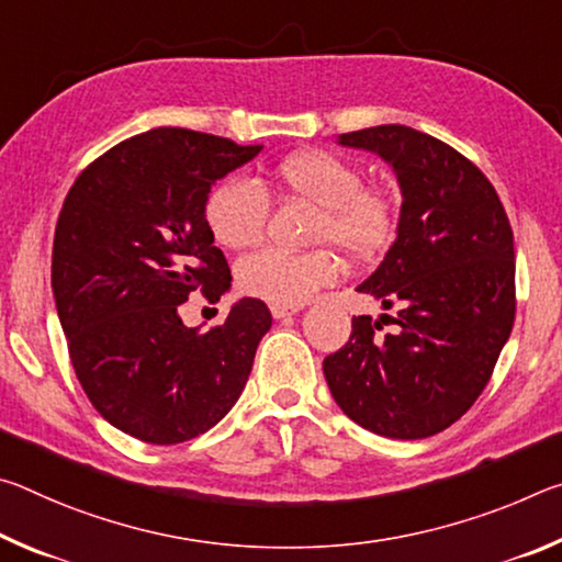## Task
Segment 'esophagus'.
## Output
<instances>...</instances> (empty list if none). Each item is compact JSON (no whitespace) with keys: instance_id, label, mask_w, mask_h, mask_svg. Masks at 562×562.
<instances>
[{"instance_id":"1","label":"esophagus","mask_w":562,"mask_h":562,"mask_svg":"<svg viewBox=\"0 0 562 562\" xmlns=\"http://www.w3.org/2000/svg\"><path fill=\"white\" fill-rule=\"evenodd\" d=\"M270 312H272L274 319H288L292 315H297L300 307H282V304H272Z\"/></svg>"}]
</instances>
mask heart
Wrapping results in <instances>:
<instances>
[{"label":"heart","instance_id":"b5f03b06","mask_svg":"<svg viewBox=\"0 0 562 562\" xmlns=\"http://www.w3.org/2000/svg\"><path fill=\"white\" fill-rule=\"evenodd\" d=\"M278 183L290 195L322 207L317 243H331L355 258H369L392 240L394 207L379 190L364 188L359 168L327 150H300L278 166ZM270 201L243 178L217 183L205 201V223L217 245L245 250L262 240ZM339 278L331 252H288L268 247L237 268L240 288L282 307H300Z\"/></svg>","mask_w":562,"mask_h":562}]
</instances>
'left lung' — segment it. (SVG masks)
I'll use <instances>...</instances> for the list:
<instances>
[{"label":"left lung","instance_id":"1","mask_svg":"<svg viewBox=\"0 0 562 562\" xmlns=\"http://www.w3.org/2000/svg\"><path fill=\"white\" fill-rule=\"evenodd\" d=\"M339 146L392 166L396 240L357 292L396 307L351 319L325 379L351 422L389 439H426L469 412L516 317V252L496 188L459 150L398 123L341 133Z\"/></svg>","mask_w":562,"mask_h":562}]
</instances>
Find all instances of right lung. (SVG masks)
I'll return each mask as SVG.
<instances>
[{"mask_svg": "<svg viewBox=\"0 0 562 562\" xmlns=\"http://www.w3.org/2000/svg\"><path fill=\"white\" fill-rule=\"evenodd\" d=\"M262 150L188 128L113 146L66 195L54 233L52 290L74 372L123 434L170 446L231 412L272 327L268 304L237 300L221 327H186L178 307L217 302L231 270L205 223L215 180Z\"/></svg>", "mask_w": 562, "mask_h": 562, "instance_id": "obj_1", "label": "right lung"}]
</instances>
